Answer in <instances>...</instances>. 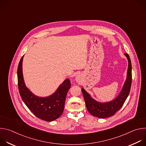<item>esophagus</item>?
<instances>
[{"mask_svg": "<svg viewBox=\"0 0 146 146\" xmlns=\"http://www.w3.org/2000/svg\"><path fill=\"white\" fill-rule=\"evenodd\" d=\"M75 80H76V82H81V75L80 74H77L76 76V77Z\"/></svg>", "mask_w": 146, "mask_h": 146, "instance_id": "1", "label": "esophagus"}]
</instances>
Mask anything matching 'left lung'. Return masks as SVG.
Listing matches in <instances>:
<instances>
[{
  "instance_id": "obj_1",
  "label": "left lung",
  "mask_w": 146,
  "mask_h": 146,
  "mask_svg": "<svg viewBox=\"0 0 146 146\" xmlns=\"http://www.w3.org/2000/svg\"><path fill=\"white\" fill-rule=\"evenodd\" d=\"M124 55L128 61L127 78L117 98L108 102H99L94 99L84 88H81L87 110L94 117L105 118L113 116L121 108L128 96L132 84V65L129 55L128 54H124Z\"/></svg>"
}]
</instances>
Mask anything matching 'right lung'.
I'll return each instance as SVG.
<instances>
[{
	"instance_id": "1",
	"label": "right lung",
	"mask_w": 146,
	"mask_h": 146,
	"mask_svg": "<svg viewBox=\"0 0 146 146\" xmlns=\"http://www.w3.org/2000/svg\"><path fill=\"white\" fill-rule=\"evenodd\" d=\"M21 59L17 69L18 86L19 94L28 109L38 118L52 121L58 118L64 109L67 93L71 83L67 78L59 85L56 91L47 97H40L33 94L25 86L23 73V61Z\"/></svg>"
}]
</instances>
